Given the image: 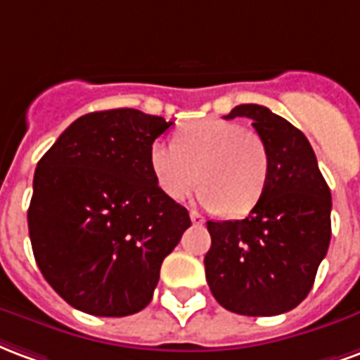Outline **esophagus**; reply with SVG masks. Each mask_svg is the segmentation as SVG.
I'll return each instance as SVG.
<instances>
[{
    "label": "esophagus",
    "mask_w": 360,
    "mask_h": 360,
    "mask_svg": "<svg viewBox=\"0 0 360 360\" xmlns=\"http://www.w3.org/2000/svg\"><path fill=\"white\" fill-rule=\"evenodd\" d=\"M190 219H191V222H193V224H203V222H205V219H203V217H201L198 211H191Z\"/></svg>",
    "instance_id": "esophagus-1"
}]
</instances>
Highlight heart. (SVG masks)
I'll list each match as a JSON object with an SVG mask.
<instances>
[{"instance_id":"1","label":"heart","mask_w":360,"mask_h":360,"mask_svg":"<svg viewBox=\"0 0 360 360\" xmlns=\"http://www.w3.org/2000/svg\"><path fill=\"white\" fill-rule=\"evenodd\" d=\"M149 170L169 199L180 201L203 182L199 199L230 214L251 211L270 172L269 148L253 130L234 120L201 119L182 126L174 143L155 140Z\"/></svg>"}]
</instances>
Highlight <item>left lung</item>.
<instances>
[{
  "label": "left lung",
  "mask_w": 360,
  "mask_h": 360,
  "mask_svg": "<svg viewBox=\"0 0 360 360\" xmlns=\"http://www.w3.org/2000/svg\"><path fill=\"white\" fill-rule=\"evenodd\" d=\"M269 148L263 195L243 220H209L205 276L232 313L274 316L309 295L332 238V195L305 134L263 105L234 107Z\"/></svg>",
  "instance_id": "left-lung-1"
}]
</instances>
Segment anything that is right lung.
Listing matches in <instances>:
<instances>
[{"label": "right lung", "mask_w": 360, "mask_h": 360, "mask_svg": "<svg viewBox=\"0 0 360 360\" xmlns=\"http://www.w3.org/2000/svg\"><path fill=\"white\" fill-rule=\"evenodd\" d=\"M138 109L76 119L34 172L28 232L41 274L70 307L128 316L149 305L165 257L191 226L149 170L167 128Z\"/></svg>", "instance_id": "obj_1"}]
</instances>
